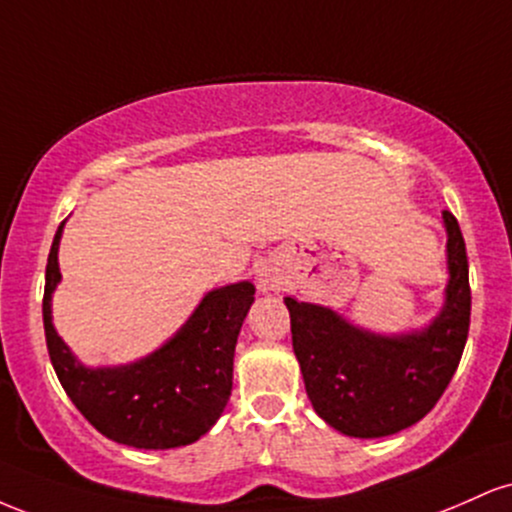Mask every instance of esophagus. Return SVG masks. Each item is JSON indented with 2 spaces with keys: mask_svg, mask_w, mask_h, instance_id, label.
I'll return each mask as SVG.
<instances>
[{
  "mask_svg": "<svg viewBox=\"0 0 512 512\" xmlns=\"http://www.w3.org/2000/svg\"><path fill=\"white\" fill-rule=\"evenodd\" d=\"M276 286H279V281H276V276L272 272L262 269V272L257 274V289H260L262 293H272V291H276Z\"/></svg>",
  "mask_w": 512,
  "mask_h": 512,
  "instance_id": "1",
  "label": "esophagus"
}]
</instances>
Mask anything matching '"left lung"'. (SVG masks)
I'll return each instance as SVG.
<instances>
[{
    "label": "left lung",
    "instance_id": "obj_1",
    "mask_svg": "<svg viewBox=\"0 0 512 512\" xmlns=\"http://www.w3.org/2000/svg\"><path fill=\"white\" fill-rule=\"evenodd\" d=\"M443 223L450 279L443 308L424 330L387 337L354 327L332 308L284 298L305 392L317 416L344 436L383 438L414 426L460 366L472 310L469 264L460 223L450 211Z\"/></svg>",
    "mask_w": 512,
    "mask_h": 512
}]
</instances>
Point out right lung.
Here are the masks:
<instances>
[{"label": "right lung", "instance_id": "add662e5", "mask_svg": "<svg viewBox=\"0 0 512 512\" xmlns=\"http://www.w3.org/2000/svg\"><path fill=\"white\" fill-rule=\"evenodd\" d=\"M64 223L45 267L43 325L52 368L74 407L105 438L129 448L168 450L195 443L216 424L233 390V354L255 301L250 281L209 291L190 320L154 354L113 368H86L52 325V291L60 284Z\"/></svg>", "mask_w": 512, "mask_h": 512}]
</instances>
